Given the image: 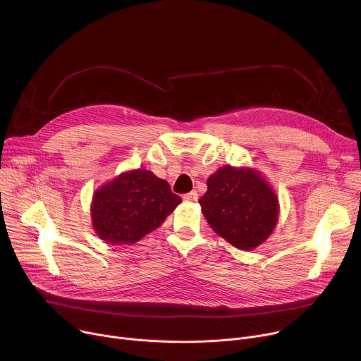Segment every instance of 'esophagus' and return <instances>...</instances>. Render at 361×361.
<instances>
[{"instance_id":"34e87169","label":"esophagus","mask_w":361,"mask_h":361,"mask_svg":"<svg viewBox=\"0 0 361 361\" xmlns=\"http://www.w3.org/2000/svg\"><path fill=\"white\" fill-rule=\"evenodd\" d=\"M184 200L185 201H197L198 200V192L197 191H190V192L184 194Z\"/></svg>"}]
</instances>
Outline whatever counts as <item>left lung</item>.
<instances>
[{
	"instance_id": "1",
	"label": "left lung",
	"mask_w": 361,
	"mask_h": 361,
	"mask_svg": "<svg viewBox=\"0 0 361 361\" xmlns=\"http://www.w3.org/2000/svg\"><path fill=\"white\" fill-rule=\"evenodd\" d=\"M212 228L231 245L250 251L273 233L279 198L257 170L224 166L207 180L198 200Z\"/></svg>"
}]
</instances>
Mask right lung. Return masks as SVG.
Returning <instances> with one entry per match:
<instances>
[{
    "mask_svg": "<svg viewBox=\"0 0 361 361\" xmlns=\"http://www.w3.org/2000/svg\"><path fill=\"white\" fill-rule=\"evenodd\" d=\"M180 202L166 180L144 169L126 171L94 192L92 227L109 244H134L159 228Z\"/></svg>",
    "mask_w": 361,
    "mask_h": 361,
    "instance_id": "right-lung-1",
    "label": "right lung"
}]
</instances>
